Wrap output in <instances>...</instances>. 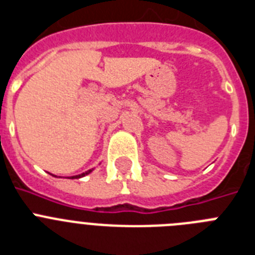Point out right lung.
I'll return each mask as SVG.
<instances>
[{
  "label": "right lung",
  "instance_id": "obj_1",
  "mask_svg": "<svg viewBox=\"0 0 255 255\" xmlns=\"http://www.w3.org/2000/svg\"><path fill=\"white\" fill-rule=\"evenodd\" d=\"M92 171H93V168H92V170H88V171H85V172L80 173V175H76V176H73V177H71V179H80V177H84L85 175H88V173H91Z\"/></svg>",
  "mask_w": 255,
  "mask_h": 255
}]
</instances>
